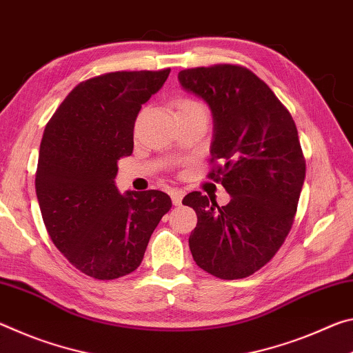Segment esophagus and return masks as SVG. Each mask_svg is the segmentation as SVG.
<instances>
[{"label": "esophagus", "mask_w": 353, "mask_h": 353, "mask_svg": "<svg viewBox=\"0 0 353 353\" xmlns=\"http://www.w3.org/2000/svg\"><path fill=\"white\" fill-rule=\"evenodd\" d=\"M170 197H172V203L175 206H180L183 197H184V190L183 189H172L170 190Z\"/></svg>", "instance_id": "esophagus-1"}]
</instances>
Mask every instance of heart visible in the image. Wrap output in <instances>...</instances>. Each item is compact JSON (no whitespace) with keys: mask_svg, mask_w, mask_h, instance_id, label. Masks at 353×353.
Returning a JSON list of instances; mask_svg holds the SVG:
<instances>
[{"mask_svg":"<svg viewBox=\"0 0 353 353\" xmlns=\"http://www.w3.org/2000/svg\"><path fill=\"white\" fill-rule=\"evenodd\" d=\"M203 108L199 101L192 100V98H181L180 101L176 103V111H181V109H199Z\"/></svg>","mask_w":353,"mask_h":353,"instance_id":"obj_1","label":"heart"}]
</instances>
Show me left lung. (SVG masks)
<instances>
[{"label":"left lung","mask_w":353,"mask_h":353,"mask_svg":"<svg viewBox=\"0 0 353 353\" xmlns=\"http://www.w3.org/2000/svg\"><path fill=\"white\" fill-rule=\"evenodd\" d=\"M178 81L211 109V163L222 164L208 176L231 195L225 206L200 192L183 199L197 214L190 253L217 279H245L274 258L292 227L305 180L296 123L269 85L244 67L188 68Z\"/></svg>","instance_id":"obj_1"}]
</instances>
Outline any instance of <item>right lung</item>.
<instances>
[{
	"label": "right lung",
	"instance_id": "add662e5",
	"mask_svg": "<svg viewBox=\"0 0 353 353\" xmlns=\"http://www.w3.org/2000/svg\"><path fill=\"white\" fill-rule=\"evenodd\" d=\"M114 72L79 83L46 123L36 194L53 244L81 272L114 280L141 265L172 200L161 190L115 186L117 163L134 147L139 111L169 77Z\"/></svg>",
	"mask_w": 353,
	"mask_h": 353
}]
</instances>
